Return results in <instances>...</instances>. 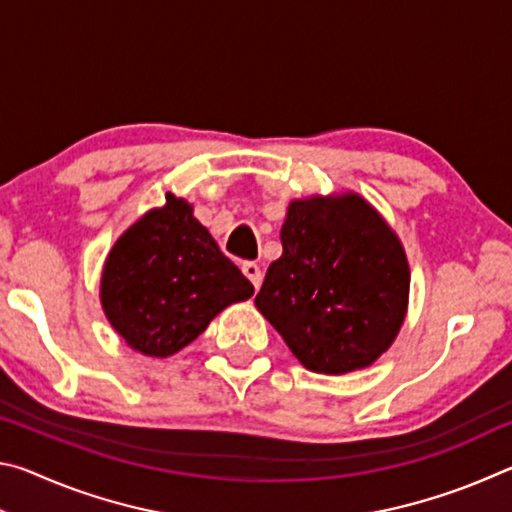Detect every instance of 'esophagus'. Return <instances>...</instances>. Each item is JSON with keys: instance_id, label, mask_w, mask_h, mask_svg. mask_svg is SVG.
<instances>
[{"instance_id": "1", "label": "esophagus", "mask_w": 512, "mask_h": 512, "mask_svg": "<svg viewBox=\"0 0 512 512\" xmlns=\"http://www.w3.org/2000/svg\"><path fill=\"white\" fill-rule=\"evenodd\" d=\"M241 271H244V275L248 277V280L253 282L255 289L262 287L264 275H262V268H259V264H255V262H244V264H241Z\"/></svg>"}]
</instances>
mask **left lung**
Here are the masks:
<instances>
[{
  "instance_id": "8db88e82",
  "label": "left lung",
  "mask_w": 512,
  "mask_h": 512,
  "mask_svg": "<svg viewBox=\"0 0 512 512\" xmlns=\"http://www.w3.org/2000/svg\"><path fill=\"white\" fill-rule=\"evenodd\" d=\"M280 239L257 309L309 370L345 375L375 363L409 305L395 232L359 194H343L291 201Z\"/></svg>"
}]
</instances>
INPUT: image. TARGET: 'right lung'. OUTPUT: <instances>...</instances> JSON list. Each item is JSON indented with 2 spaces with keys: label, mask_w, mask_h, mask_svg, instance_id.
Listing matches in <instances>:
<instances>
[{
  "label": "right lung",
  "mask_w": 512,
  "mask_h": 512,
  "mask_svg": "<svg viewBox=\"0 0 512 512\" xmlns=\"http://www.w3.org/2000/svg\"><path fill=\"white\" fill-rule=\"evenodd\" d=\"M253 284L225 257L192 205L167 194L117 239L101 275L110 325L146 357H171Z\"/></svg>",
  "instance_id": "add662e5"
}]
</instances>
